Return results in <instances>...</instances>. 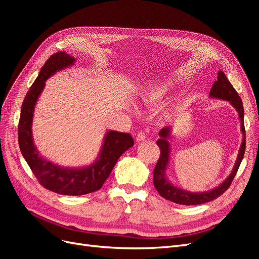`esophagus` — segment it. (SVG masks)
I'll list each match as a JSON object with an SVG mask.
<instances>
[{
  "instance_id": "34e87169",
  "label": "esophagus",
  "mask_w": 259,
  "mask_h": 259,
  "mask_svg": "<svg viewBox=\"0 0 259 259\" xmlns=\"http://www.w3.org/2000/svg\"><path fill=\"white\" fill-rule=\"evenodd\" d=\"M146 138V133L144 131H139L138 134L136 136V140L139 143V142H143V140Z\"/></svg>"
}]
</instances>
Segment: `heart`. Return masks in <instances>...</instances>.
Masks as SVG:
<instances>
[{
  "mask_svg": "<svg viewBox=\"0 0 259 259\" xmlns=\"http://www.w3.org/2000/svg\"><path fill=\"white\" fill-rule=\"evenodd\" d=\"M163 94H164V89H152L146 94L145 99L148 104L158 103V101L161 100Z\"/></svg>",
  "mask_w": 259,
  "mask_h": 259,
  "instance_id": "obj_1",
  "label": "heart"
}]
</instances>
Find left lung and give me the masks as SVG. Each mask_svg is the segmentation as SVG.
Returning a JSON list of instances; mask_svg holds the SVG:
<instances>
[{"label":"left lung","instance_id":"8db88e82","mask_svg":"<svg viewBox=\"0 0 259 259\" xmlns=\"http://www.w3.org/2000/svg\"><path fill=\"white\" fill-rule=\"evenodd\" d=\"M217 76V81L214 82L213 86H211L209 96L214 98H219L223 100H228L231 103V105L237 109L239 112V116L241 120V128L244 137H243V142L241 144L240 152L238 155V159L236 164H234L233 169L231 171L230 176L227 178L225 182L219 185V187L215 188V189L210 190L208 192H190L184 189H180L178 187H175L171 185L168 180L166 179L165 169L168 163V155H169V144H168V136H169V127H164L160 131L161 138L158 139L156 145L160 148V158L158 160V163L153 169V184L155 189L158 190L161 197L166 199L170 202L177 203V204L182 205H198L202 204V203H206L209 201H213L217 199L228 189L230 187L232 180L236 176L237 171L239 169L240 164L242 162L243 156H244L245 152V128H244V109H243L242 100L239 96L237 91L234 90L229 80L227 79V76L223 71H219Z\"/></svg>","mask_w":259,"mask_h":259}]
</instances>
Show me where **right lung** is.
Wrapping results in <instances>:
<instances>
[{
  "mask_svg": "<svg viewBox=\"0 0 259 259\" xmlns=\"http://www.w3.org/2000/svg\"><path fill=\"white\" fill-rule=\"evenodd\" d=\"M74 58L66 52H57L45 61L36 80L31 85L21 106L18 124V143L23 158L45 189L59 194L83 195L99 190L110 175L120 156L134 145L128 133H107L98 159L83 168L60 167L38 153L32 139V119L36 100L45 81L59 70L71 66Z\"/></svg>",
  "mask_w": 259,
  "mask_h": 259,
  "instance_id": "1",
  "label": "right lung"
}]
</instances>
